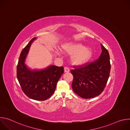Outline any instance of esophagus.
<instances>
[{"mask_svg": "<svg viewBox=\"0 0 130 130\" xmlns=\"http://www.w3.org/2000/svg\"><path fill=\"white\" fill-rule=\"evenodd\" d=\"M70 71V69L68 67H64V72H68Z\"/></svg>", "mask_w": 130, "mask_h": 130, "instance_id": "34e87169", "label": "esophagus"}]
</instances>
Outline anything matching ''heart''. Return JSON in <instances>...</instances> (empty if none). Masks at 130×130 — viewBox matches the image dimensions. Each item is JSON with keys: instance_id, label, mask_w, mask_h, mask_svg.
Returning <instances> with one entry per match:
<instances>
[{"instance_id": "b5f03b06", "label": "heart", "mask_w": 130, "mask_h": 130, "mask_svg": "<svg viewBox=\"0 0 130 130\" xmlns=\"http://www.w3.org/2000/svg\"><path fill=\"white\" fill-rule=\"evenodd\" d=\"M65 52L70 55L72 63L77 65H83L87 62L91 58L92 52L90 48L85 47L80 43H69L63 47Z\"/></svg>"}]
</instances>
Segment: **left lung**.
Listing matches in <instances>:
<instances>
[{
	"label": "left lung",
	"mask_w": 130,
	"mask_h": 130,
	"mask_svg": "<svg viewBox=\"0 0 130 130\" xmlns=\"http://www.w3.org/2000/svg\"><path fill=\"white\" fill-rule=\"evenodd\" d=\"M102 52L98 59L82 66H75L70 72L73 76V91L84 99L99 96L103 91L110 70L109 55L102 45Z\"/></svg>",
	"instance_id": "left-lung-1"
}]
</instances>
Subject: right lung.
<instances>
[{"mask_svg":"<svg viewBox=\"0 0 130 130\" xmlns=\"http://www.w3.org/2000/svg\"><path fill=\"white\" fill-rule=\"evenodd\" d=\"M32 39L23 49L17 66V78L22 90L30 99L44 101L54 93L57 84L64 73V67L50 65L43 69L32 70L25 63Z\"/></svg>","mask_w":130,"mask_h":130,"instance_id":"1","label":"right lung"}]
</instances>
